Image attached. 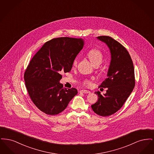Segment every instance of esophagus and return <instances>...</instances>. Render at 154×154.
<instances>
[{"label": "esophagus", "instance_id": "obj_1", "mask_svg": "<svg viewBox=\"0 0 154 154\" xmlns=\"http://www.w3.org/2000/svg\"><path fill=\"white\" fill-rule=\"evenodd\" d=\"M80 92L81 94H90L91 92L89 91H87V90H81Z\"/></svg>", "mask_w": 154, "mask_h": 154}]
</instances>
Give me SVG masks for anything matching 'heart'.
<instances>
[{
  "instance_id": "1",
  "label": "heart",
  "mask_w": 154,
  "mask_h": 154,
  "mask_svg": "<svg viewBox=\"0 0 154 154\" xmlns=\"http://www.w3.org/2000/svg\"><path fill=\"white\" fill-rule=\"evenodd\" d=\"M88 58L91 60L92 63L95 65V64H101L103 59V55L101 51L98 50L93 49L90 50L87 54ZM79 62V57H77L74 59L72 62V66L73 67L77 66ZM84 84L87 87H90L92 85V81L88 79H85L84 80Z\"/></svg>"
}]
</instances>
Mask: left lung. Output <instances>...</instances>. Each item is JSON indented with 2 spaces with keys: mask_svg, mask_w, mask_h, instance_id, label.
I'll return each mask as SVG.
<instances>
[{
  "mask_svg": "<svg viewBox=\"0 0 154 154\" xmlns=\"http://www.w3.org/2000/svg\"><path fill=\"white\" fill-rule=\"evenodd\" d=\"M97 38L110 49L111 61L107 78L99 86L108 89L103 95L99 91L95 92L98 100L91 107L97 115L107 117L119 110L132 93L135 85L134 69L129 52L122 44L107 36Z\"/></svg>",
  "mask_w": 154,
  "mask_h": 154,
  "instance_id": "obj_1",
  "label": "left lung"
}]
</instances>
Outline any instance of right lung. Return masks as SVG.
<instances>
[{
  "label": "right lung",
  "instance_id": "right-lung-1",
  "mask_svg": "<svg viewBox=\"0 0 154 154\" xmlns=\"http://www.w3.org/2000/svg\"><path fill=\"white\" fill-rule=\"evenodd\" d=\"M82 38L59 37L46 42L34 55L24 73L31 100L48 115L58 114L78 93L59 82L61 74L70 72L74 59L82 49Z\"/></svg>",
  "mask_w": 154,
  "mask_h": 154
}]
</instances>
